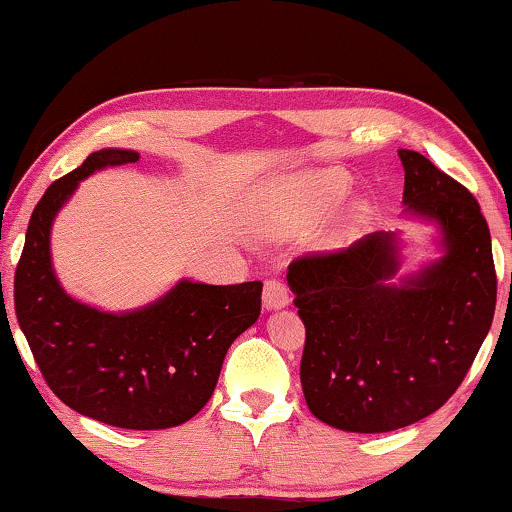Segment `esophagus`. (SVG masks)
<instances>
[{"label": "esophagus", "mask_w": 512, "mask_h": 512, "mask_svg": "<svg viewBox=\"0 0 512 512\" xmlns=\"http://www.w3.org/2000/svg\"><path fill=\"white\" fill-rule=\"evenodd\" d=\"M263 305L268 310H279V307L289 305V286L282 279H268L263 289Z\"/></svg>", "instance_id": "34e87169"}]
</instances>
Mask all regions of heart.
Returning a JSON list of instances; mask_svg holds the SVG:
<instances>
[{
  "mask_svg": "<svg viewBox=\"0 0 512 512\" xmlns=\"http://www.w3.org/2000/svg\"><path fill=\"white\" fill-rule=\"evenodd\" d=\"M347 193V181L335 172H307L286 179L275 188L270 198L272 221L279 228L293 230L310 223L314 216L326 212ZM354 214H345L335 219L324 233L319 235L321 244H338L354 230Z\"/></svg>",
  "mask_w": 512,
  "mask_h": 512,
  "instance_id": "heart-1",
  "label": "heart"
}]
</instances>
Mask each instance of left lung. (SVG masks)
I'll use <instances>...</instances> for the list:
<instances>
[{"instance_id": "obj_1", "label": "left lung", "mask_w": 512, "mask_h": 512, "mask_svg": "<svg viewBox=\"0 0 512 512\" xmlns=\"http://www.w3.org/2000/svg\"><path fill=\"white\" fill-rule=\"evenodd\" d=\"M410 214L438 221L447 254L403 286L394 240L375 233L289 265L305 324L307 408L342 431L403 429L443 408L478 356L496 307L492 237L478 200L422 153L401 149Z\"/></svg>"}]
</instances>
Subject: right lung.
<instances>
[{"mask_svg":"<svg viewBox=\"0 0 512 512\" xmlns=\"http://www.w3.org/2000/svg\"><path fill=\"white\" fill-rule=\"evenodd\" d=\"M139 153L102 149L55 179L34 207L13 277V305L34 361L55 396L118 429H170L212 398L228 347L261 314V282H179L144 310L109 314L60 289L48 235L76 184ZM4 303V300H2Z\"/></svg>","mask_w":512,"mask_h":512,"instance_id":"1","label":"right lung"}]
</instances>
